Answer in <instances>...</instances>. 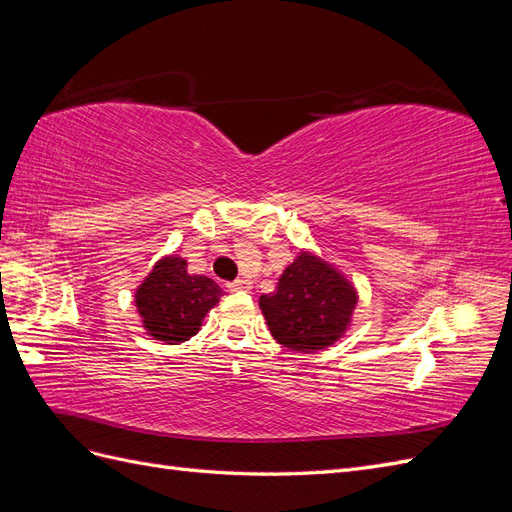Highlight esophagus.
<instances>
[{
	"label": "esophagus",
	"instance_id": "esophagus-1",
	"mask_svg": "<svg viewBox=\"0 0 512 512\" xmlns=\"http://www.w3.org/2000/svg\"><path fill=\"white\" fill-rule=\"evenodd\" d=\"M226 288H228L230 292H237V290H252V282H250V280H235V282L226 284Z\"/></svg>",
	"mask_w": 512,
	"mask_h": 512
}]
</instances>
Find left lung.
<instances>
[{
    "label": "left lung",
    "mask_w": 512,
    "mask_h": 512,
    "mask_svg": "<svg viewBox=\"0 0 512 512\" xmlns=\"http://www.w3.org/2000/svg\"><path fill=\"white\" fill-rule=\"evenodd\" d=\"M359 294L344 273L312 252H299L275 292L258 305L277 344L297 352L333 346L350 327Z\"/></svg>",
    "instance_id": "8db88e82"
}]
</instances>
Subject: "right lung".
<instances>
[{"mask_svg":"<svg viewBox=\"0 0 512 512\" xmlns=\"http://www.w3.org/2000/svg\"><path fill=\"white\" fill-rule=\"evenodd\" d=\"M222 288L211 277L190 275L181 256H164L136 288L134 303L145 331L166 344L188 342L218 305Z\"/></svg>","mask_w":512,"mask_h":512,"instance_id":"add662e5","label":"right lung"}]
</instances>
